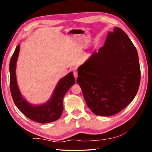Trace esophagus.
<instances>
[{
  "mask_svg": "<svg viewBox=\"0 0 152 152\" xmlns=\"http://www.w3.org/2000/svg\"><path fill=\"white\" fill-rule=\"evenodd\" d=\"M73 74H74V78H77V77H78V73H77L76 71H74V72H73Z\"/></svg>",
  "mask_w": 152,
  "mask_h": 152,
  "instance_id": "esophagus-1",
  "label": "esophagus"
}]
</instances>
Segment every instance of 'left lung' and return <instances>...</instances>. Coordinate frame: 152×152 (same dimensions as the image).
<instances>
[{
	"mask_svg": "<svg viewBox=\"0 0 152 152\" xmlns=\"http://www.w3.org/2000/svg\"><path fill=\"white\" fill-rule=\"evenodd\" d=\"M77 83L90 110L111 116L133 101L139 88L140 68L136 48L119 27L108 33L104 45L78 69Z\"/></svg>",
	"mask_w": 152,
	"mask_h": 152,
	"instance_id": "1",
	"label": "left lung"
}]
</instances>
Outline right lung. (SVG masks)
Segmentation results:
<instances>
[{
    "label": "right lung",
    "mask_w": 152,
    "mask_h": 152,
    "mask_svg": "<svg viewBox=\"0 0 152 152\" xmlns=\"http://www.w3.org/2000/svg\"><path fill=\"white\" fill-rule=\"evenodd\" d=\"M19 49L20 45H18L10 62V88L15 106L28 118L40 124H48L57 120L63 111L64 96L75 83L73 73L71 72L60 80L49 101L41 105H31L22 96L16 80L15 66Z\"/></svg>",
    "instance_id": "1"
}]
</instances>
